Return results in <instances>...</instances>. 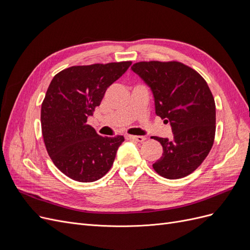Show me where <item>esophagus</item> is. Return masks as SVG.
Here are the masks:
<instances>
[{
    "label": "esophagus",
    "mask_w": 250,
    "mask_h": 250,
    "mask_svg": "<svg viewBox=\"0 0 250 250\" xmlns=\"http://www.w3.org/2000/svg\"><path fill=\"white\" fill-rule=\"evenodd\" d=\"M126 138L129 139V140H132V141H135V142H140V143H142V142H144V141L146 140L145 137H141V135H130V134H128V135H126Z\"/></svg>",
    "instance_id": "1"
}]
</instances>
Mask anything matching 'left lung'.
<instances>
[{"mask_svg": "<svg viewBox=\"0 0 250 250\" xmlns=\"http://www.w3.org/2000/svg\"><path fill=\"white\" fill-rule=\"evenodd\" d=\"M131 69L152 90L156 116L172 127L171 140L152 137L164 151L153 169L168 179L188 176L214 144L216 105L207 81L179 62H140Z\"/></svg>", "mask_w": 250, "mask_h": 250, "instance_id": "8db88e82", "label": "left lung"}]
</instances>
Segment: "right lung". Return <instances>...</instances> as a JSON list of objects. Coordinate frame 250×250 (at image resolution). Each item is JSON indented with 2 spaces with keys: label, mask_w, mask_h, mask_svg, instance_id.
<instances>
[{
  "label": "right lung",
  "mask_w": 250,
  "mask_h": 250,
  "mask_svg": "<svg viewBox=\"0 0 250 250\" xmlns=\"http://www.w3.org/2000/svg\"><path fill=\"white\" fill-rule=\"evenodd\" d=\"M130 65L131 62L74 65L52 79L42 104V132L52 162L67 177L92 183L110 170L124 137H101L86 122L107 87Z\"/></svg>",
  "instance_id": "add662e5"
}]
</instances>
